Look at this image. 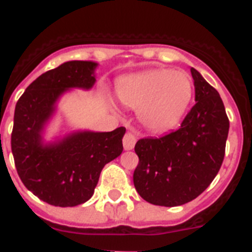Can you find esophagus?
Segmentation results:
<instances>
[{
	"label": "esophagus",
	"mask_w": 252,
	"mask_h": 252,
	"mask_svg": "<svg viewBox=\"0 0 252 252\" xmlns=\"http://www.w3.org/2000/svg\"><path fill=\"white\" fill-rule=\"evenodd\" d=\"M124 148L125 150H132L135 144H136V136L132 132H127L124 136Z\"/></svg>",
	"instance_id": "34e87169"
}]
</instances>
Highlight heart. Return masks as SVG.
I'll list each match as a JSON object with an SVG mask.
<instances>
[{"mask_svg": "<svg viewBox=\"0 0 252 252\" xmlns=\"http://www.w3.org/2000/svg\"><path fill=\"white\" fill-rule=\"evenodd\" d=\"M120 101L137 110V117L151 131L178 125L193 97L192 79L182 70L151 69L125 77L116 87Z\"/></svg>", "mask_w": 252, "mask_h": 252, "instance_id": "heart-1", "label": "heart"}]
</instances>
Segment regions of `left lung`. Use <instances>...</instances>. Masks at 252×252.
<instances>
[{"label":"left lung","mask_w":252,"mask_h":252,"mask_svg":"<svg viewBox=\"0 0 252 252\" xmlns=\"http://www.w3.org/2000/svg\"><path fill=\"white\" fill-rule=\"evenodd\" d=\"M195 104L177 131L141 139L135 145L139 165L133 184L146 202L177 207L193 201L221 168L230 121L223 102L208 82L190 68Z\"/></svg>","instance_id":"8db88e82"}]
</instances>
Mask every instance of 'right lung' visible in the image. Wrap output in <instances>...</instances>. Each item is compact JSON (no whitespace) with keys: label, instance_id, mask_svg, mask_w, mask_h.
<instances>
[{"label":"right lung","instance_id":"1","mask_svg":"<svg viewBox=\"0 0 252 252\" xmlns=\"http://www.w3.org/2000/svg\"><path fill=\"white\" fill-rule=\"evenodd\" d=\"M98 63L70 60L36 78L15 107L11 149L20 179L32 194L55 207L86 203L94 193L107 162L124 150L126 128L111 132L60 131L46 140L45 132L58 112V102L72 90L90 91Z\"/></svg>","mask_w":252,"mask_h":252}]
</instances>
